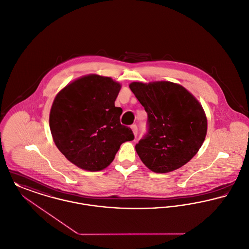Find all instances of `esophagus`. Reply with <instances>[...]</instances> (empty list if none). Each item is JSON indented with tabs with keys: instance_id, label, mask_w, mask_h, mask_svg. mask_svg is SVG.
I'll return each mask as SVG.
<instances>
[{
	"instance_id": "obj_1",
	"label": "esophagus",
	"mask_w": 249,
	"mask_h": 249,
	"mask_svg": "<svg viewBox=\"0 0 249 249\" xmlns=\"http://www.w3.org/2000/svg\"><path fill=\"white\" fill-rule=\"evenodd\" d=\"M131 128H132V132H133L134 136H136V135H137V133H138V128H137V125H136V124H133V125L131 126Z\"/></svg>"
}]
</instances>
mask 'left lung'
Listing matches in <instances>:
<instances>
[{
  "mask_svg": "<svg viewBox=\"0 0 249 249\" xmlns=\"http://www.w3.org/2000/svg\"><path fill=\"white\" fill-rule=\"evenodd\" d=\"M130 88L147 114L146 133L135 145L141 161L156 173L173 171L190 161L207 133L200 103L171 82H135Z\"/></svg>",
  "mask_w": 249,
  "mask_h": 249,
  "instance_id": "8db88e82",
  "label": "left lung"
}]
</instances>
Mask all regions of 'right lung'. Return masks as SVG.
I'll return each mask as SVG.
<instances>
[{
  "label": "right lung",
  "instance_id": "1",
  "mask_svg": "<svg viewBox=\"0 0 249 249\" xmlns=\"http://www.w3.org/2000/svg\"><path fill=\"white\" fill-rule=\"evenodd\" d=\"M120 85L109 77L88 75L63 88L50 114V129L59 150L82 169L107 167L120 145L134 139L120 123L122 109L115 106Z\"/></svg>",
  "mask_w": 249,
  "mask_h": 249
}]
</instances>
